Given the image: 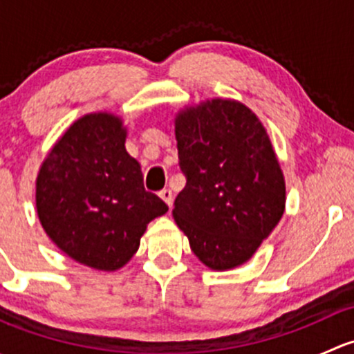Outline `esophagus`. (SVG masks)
Listing matches in <instances>:
<instances>
[{"mask_svg": "<svg viewBox=\"0 0 354 354\" xmlns=\"http://www.w3.org/2000/svg\"><path fill=\"white\" fill-rule=\"evenodd\" d=\"M159 197L164 200V202L167 203V207L171 209V205H173V192L169 190V188H164V190L159 192Z\"/></svg>", "mask_w": 354, "mask_h": 354, "instance_id": "1", "label": "esophagus"}]
</instances>
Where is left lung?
Returning <instances> with one entry per match:
<instances>
[{
  "instance_id": "obj_1",
  "label": "left lung",
  "mask_w": 354,
  "mask_h": 354,
  "mask_svg": "<svg viewBox=\"0 0 354 354\" xmlns=\"http://www.w3.org/2000/svg\"><path fill=\"white\" fill-rule=\"evenodd\" d=\"M187 185L173 217L192 250L216 270L241 266L284 212L286 187L266 128L246 106L212 99L176 118Z\"/></svg>"
}]
</instances>
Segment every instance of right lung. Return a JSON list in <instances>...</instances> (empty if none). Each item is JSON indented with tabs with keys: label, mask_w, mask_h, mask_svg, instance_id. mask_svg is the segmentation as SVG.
Masks as SVG:
<instances>
[{
	"label": "right lung",
	"mask_w": 354,
	"mask_h": 354,
	"mask_svg": "<svg viewBox=\"0 0 354 354\" xmlns=\"http://www.w3.org/2000/svg\"><path fill=\"white\" fill-rule=\"evenodd\" d=\"M124 138L120 118L87 114L59 138L37 176L35 203L48 236L68 257L99 270L123 267L147 224L167 212L144 188Z\"/></svg>",
	"instance_id": "obj_1"
}]
</instances>
